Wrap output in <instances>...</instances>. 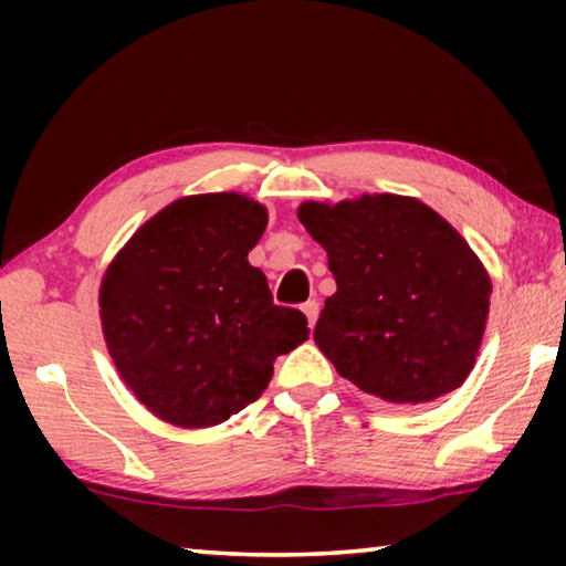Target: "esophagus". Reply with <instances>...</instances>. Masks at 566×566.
I'll return each instance as SVG.
<instances>
[{"label":"esophagus","mask_w":566,"mask_h":566,"mask_svg":"<svg viewBox=\"0 0 566 566\" xmlns=\"http://www.w3.org/2000/svg\"><path fill=\"white\" fill-rule=\"evenodd\" d=\"M302 312L306 317V324H310V329H314V324H317V317H319V302L317 300H310L302 304Z\"/></svg>","instance_id":"obj_1"}]
</instances>
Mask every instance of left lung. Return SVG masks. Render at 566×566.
Segmentation results:
<instances>
[{"label":"left lung","instance_id":"8db88e82","mask_svg":"<svg viewBox=\"0 0 566 566\" xmlns=\"http://www.w3.org/2000/svg\"><path fill=\"white\" fill-rule=\"evenodd\" d=\"M337 292L314 342L344 379L395 407L464 385L482 347L492 282L464 237L415 197L304 202Z\"/></svg>","mask_w":566,"mask_h":566}]
</instances>
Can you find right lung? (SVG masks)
I'll use <instances>...</instances> for the list:
<instances>
[{
	"instance_id": "obj_1",
	"label": "right lung",
	"mask_w": 566,
	"mask_h": 566,
	"mask_svg": "<svg viewBox=\"0 0 566 566\" xmlns=\"http://www.w3.org/2000/svg\"><path fill=\"white\" fill-rule=\"evenodd\" d=\"M266 209L237 191L181 197L147 219L104 272L99 317L134 397L181 429L222 424L270 385L274 359L310 337L272 302L249 252Z\"/></svg>"
}]
</instances>
